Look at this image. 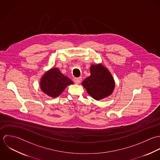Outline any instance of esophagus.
Masks as SVG:
<instances>
[{"label":"esophagus","instance_id":"obj_1","mask_svg":"<svg viewBox=\"0 0 160 160\" xmlns=\"http://www.w3.org/2000/svg\"><path fill=\"white\" fill-rule=\"evenodd\" d=\"M73 81L75 84H79L81 81H82V77H78V78H75L73 79Z\"/></svg>","mask_w":160,"mask_h":160}]
</instances>
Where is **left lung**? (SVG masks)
Masks as SVG:
<instances>
[{"mask_svg": "<svg viewBox=\"0 0 160 160\" xmlns=\"http://www.w3.org/2000/svg\"><path fill=\"white\" fill-rule=\"evenodd\" d=\"M90 73V76L82 83L88 94L96 100L111 95L114 91L115 82L109 70L102 64L92 65Z\"/></svg>", "mask_w": 160, "mask_h": 160, "instance_id": "obj_1", "label": "left lung"}]
</instances>
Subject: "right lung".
<instances>
[{"mask_svg": "<svg viewBox=\"0 0 160 160\" xmlns=\"http://www.w3.org/2000/svg\"><path fill=\"white\" fill-rule=\"evenodd\" d=\"M73 82L64 75L58 68H52L46 72L40 81L41 90L47 95L52 98L59 96L65 88Z\"/></svg>", "mask_w": 160, "mask_h": 160, "instance_id": "obj_1", "label": "right lung"}]
</instances>
